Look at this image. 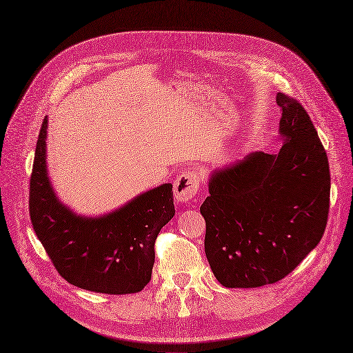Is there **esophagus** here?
I'll use <instances>...</instances> for the list:
<instances>
[{
	"label": "esophagus",
	"instance_id": "obj_1",
	"mask_svg": "<svg viewBox=\"0 0 353 353\" xmlns=\"http://www.w3.org/2000/svg\"><path fill=\"white\" fill-rule=\"evenodd\" d=\"M199 172L193 168H183L174 181V196L179 202L189 203L194 201L199 192Z\"/></svg>",
	"mask_w": 353,
	"mask_h": 353
}]
</instances>
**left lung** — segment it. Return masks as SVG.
Segmentation results:
<instances>
[{
  "label": "left lung",
  "mask_w": 353,
  "mask_h": 353,
  "mask_svg": "<svg viewBox=\"0 0 353 353\" xmlns=\"http://www.w3.org/2000/svg\"><path fill=\"white\" fill-rule=\"evenodd\" d=\"M278 154L253 152L210 179L205 253L227 288H257L291 273L320 243L330 208L329 159L310 114L278 93Z\"/></svg>",
  "instance_id": "left-lung-1"
}]
</instances>
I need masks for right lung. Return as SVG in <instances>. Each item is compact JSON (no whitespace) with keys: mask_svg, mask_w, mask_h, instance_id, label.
I'll return each instance as SVG.
<instances>
[{"mask_svg":"<svg viewBox=\"0 0 353 353\" xmlns=\"http://www.w3.org/2000/svg\"><path fill=\"white\" fill-rule=\"evenodd\" d=\"M46 117L30 174L29 212L39 241L59 275L81 290L125 295L151 281L155 240L174 216L173 186L142 193L101 218L74 215L55 196L46 173Z\"/></svg>","mask_w":353,"mask_h":353,"instance_id":"1","label":"right lung"}]
</instances>
